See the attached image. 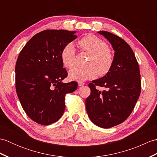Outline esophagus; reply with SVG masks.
Returning a JSON list of instances; mask_svg holds the SVG:
<instances>
[{"label": "esophagus", "instance_id": "esophagus-1", "mask_svg": "<svg viewBox=\"0 0 157 157\" xmlns=\"http://www.w3.org/2000/svg\"><path fill=\"white\" fill-rule=\"evenodd\" d=\"M85 84L84 82H78V86L79 87H81V86H83Z\"/></svg>", "mask_w": 157, "mask_h": 157}]
</instances>
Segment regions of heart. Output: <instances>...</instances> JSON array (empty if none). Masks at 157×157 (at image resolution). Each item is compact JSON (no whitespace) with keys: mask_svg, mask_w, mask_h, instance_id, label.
Wrapping results in <instances>:
<instances>
[{"mask_svg":"<svg viewBox=\"0 0 157 157\" xmlns=\"http://www.w3.org/2000/svg\"><path fill=\"white\" fill-rule=\"evenodd\" d=\"M83 51L90 53L86 64L82 68H75L69 73L71 80L84 82L94 78L98 75L105 76L111 71L114 63V55L104 40L93 34L83 37L78 42ZM75 50L73 43L69 42L63 48L61 59L63 65L67 69H72L75 65Z\"/></svg>","mask_w":157,"mask_h":157,"instance_id":"1","label":"heart"}]
</instances>
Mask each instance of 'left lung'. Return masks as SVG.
<instances>
[{
	"instance_id": "8db88e82",
	"label": "left lung",
	"mask_w": 157,
	"mask_h": 157,
	"mask_svg": "<svg viewBox=\"0 0 157 157\" xmlns=\"http://www.w3.org/2000/svg\"><path fill=\"white\" fill-rule=\"evenodd\" d=\"M98 33L111 44L114 63L108 74L88 84L91 93L86 107L92 123L110 128L125 121L134 110L141 92L140 72L134 53L124 40L109 32ZM96 86L105 90L99 91Z\"/></svg>"
}]
</instances>
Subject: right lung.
Segmentation results:
<instances>
[{
	"label": "right lung",
	"instance_id": "add662e5",
	"mask_svg": "<svg viewBox=\"0 0 157 157\" xmlns=\"http://www.w3.org/2000/svg\"><path fill=\"white\" fill-rule=\"evenodd\" d=\"M75 32L46 29L34 35L20 52L15 65V88L22 108L33 121L51 125L61 117L65 95L78 83L67 76L61 59L63 48L77 38Z\"/></svg>",
	"mask_w": 157,
	"mask_h": 157
}]
</instances>
